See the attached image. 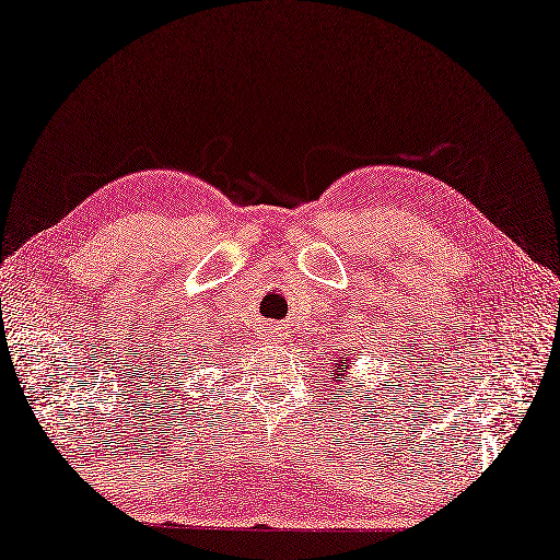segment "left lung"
I'll use <instances>...</instances> for the list:
<instances>
[{
    "label": "left lung",
    "instance_id": "left-lung-1",
    "mask_svg": "<svg viewBox=\"0 0 560 560\" xmlns=\"http://www.w3.org/2000/svg\"><path fill=\"white\" fill-rule=\"evenodd\" d=\"M347 371H349V353H347L345 359H339V361L335 363V375L342 377V375H347ZM345 380H347V377H345Z\"/></svg>",
    "mask_w": 560,
    "mask_h": 560
}]
</instances>
